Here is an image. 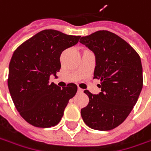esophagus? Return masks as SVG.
I'll return each mask as SVG.
<instances>
[{"instance_id": "1", "label": "esophagus", "mask_w": 151, "mask_h": 151, "mask_svg": "<svg viewBox=\"0 0 151 151\" xmlns=\"http://www.w3.org/2000/svg\"><path fill=\"white\" fill-rule=\"evenodd\" d=\"M78 92L79 93H82V92H83V89H81V88L78 87Z\"/></svg>"}]
</instances>
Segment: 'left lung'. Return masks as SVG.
I'll return each mask as SVG.
<instances>
[{"label":"left lung","mask_w":151,"mask_h":151,"mask_svg":"<svg viewBox=\"0 0 151 151\" xmlns=\"http://www.w3.org/2000/svg\"><path fill=\"white\" fill-rule=\"evenodd\" d=\"M80 43L96 56L94 78L100 80L101 92H84L89 103L81 110L85 124L96 130L107 131L120 125L130 113L143 87L140 57L117 34L100 30L81 37Z\"/></svg>","instance_id":"8db88e82"}]
</instances>
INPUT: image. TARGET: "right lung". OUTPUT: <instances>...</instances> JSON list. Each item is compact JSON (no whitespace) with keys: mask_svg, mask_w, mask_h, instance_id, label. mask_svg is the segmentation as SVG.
I'll return each mask as SVG.
<instances>
[{"mask_svg":"<svg viewBox=\"0 0 151 151\" xmlns=\"http://www.w3.org/2000/svg\"><path fill=\"white\" fill-rule=\"evenodd\" d=\"M81 36L45 29L26 40L15 50L9 65L7 84L18 113L28 124L50 128L60 123L77 86L60 88L50 76L60 70L61 53L78 43Z\"/></svg>","mask_w":151,"mask_h":151,"instance_id":"obj_1","label":"right lung"}]
</instances>
